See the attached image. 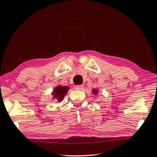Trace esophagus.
<instances>
[{
	"instance_id": "esophagus-1",
	"label": "esophagus",
	"mask_w": 157,
	"mask_h": 157,
	"mask_svg": "<svg viewBox=\"0 0 157 157\" xmlns=\"http://www.w3.org/2000/svg\"><path fill=\"white\" fill-rule=\"evenodd\" d=\"M83 89H84V86H82V85H77V86H75L76 90H79V91H82Z\"/></svg>"
}]
</instances>
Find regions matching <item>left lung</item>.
Masks as SVG:
<instances>
[{
    "mask_svg": "<svg viewBox=\"0 0 157 157\" xmlns=\"http://www.w3.org/2000/svg\"><path fill=\"white\" fill-rule=\"evenodd\" d=\"M92 93L94 94H95V95H97L98 94V90L96 89H93L92 90Z\"/></svg>",
    "mask_w": 157,
    "mask_h": 157,
    "instance_id": "1",
    "label": "left lung"
}]
</instances>
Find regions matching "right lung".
Returning <instances> with one entry per match:
<instances>
[{
  "mask_svg": "<svg viewBox=\"0 0 157 157\" xmlns=\"http://www.w3.org/2000/svg\"><path fill=\"white\" fill-rule=\"evenodd\" d=\"M68 86H64L59 85V86L55 87L54 89V91L52 93V94L53 95V98L57 99L59 102H62L63 98H64V96L66 95V93L68 92Z\"/></svg>",
  "mask_w": 157,
  "mask_h": 157,
  "instance_id": "right-lung-1",
  "label": "right lung"
}]
</instances>
